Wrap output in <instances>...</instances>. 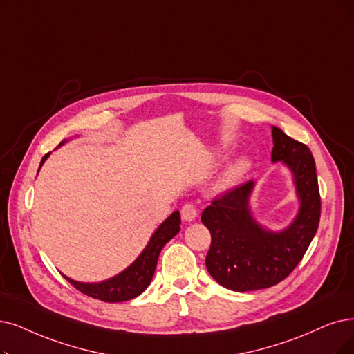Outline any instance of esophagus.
Masks as SVG:
<instances>
[{
    "label": "esophagus",
    "mask_w": 354,
    "mask_h": 354,
    "mask_svg": "<svg viewBox=\"0 0 354 354\" xmlns=\"http://www.w3.org/2000/svg\"><path fill=\"white\" fill-rule=\"evenodd\" d=\"M196 216H197V209H196L194 205L186 203L185 206L181 207V218H183V221L192 222V221L196 219Z\"/></svg>",
    "instance_id": "obj_1"
}]
</instances>
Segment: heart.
Instances as JSON below:
<instances>
[{
    "instance_id": "obj_1",
    "label": "heart",
    "mask_w": 354,
    "mask_h": 354,
    "mask_svg": "<svg viewBox=\"0 0 354 354\" xmlns=\"http://www.w3.org/2000/svg\"><path fill=\"white\" fill-rule=\"evenodd\" d=\"M251 162L247 157H241L235 160L234 162H231L228 167H226L223 171L221 173L218 181H216V189L218 190H223V189H228L235 183L243 178V176L248 171Z\"/></svg>"
}]
</instances>
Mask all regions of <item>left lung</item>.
Wrapping results in <instances>:
<instances>
[{
    "mask_svg": "<svg viewBox=\"0 0 354 354\" xmlns=\"http://www.w3.org/2000/svg\"><path fill=\"white\" fill-rule=\"evenodd\" d=\"M272 135V161L289 167L299 197L295 221L280 232L264 230L248 206L254 181L216 197L202 214V222L212 235L207 272L221 286L235 292L272 288L286 279L318 230L321 197L313 153L276 126Z\"/></svg>",
    "mask_w": 354,
    "mask_h": 354,
    "instance_id": "1",
    "label": "left lung"
}]
</instances>
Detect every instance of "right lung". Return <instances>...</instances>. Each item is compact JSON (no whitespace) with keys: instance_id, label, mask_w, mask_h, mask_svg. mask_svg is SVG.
Here are the masks:
<instances>
[{"instance_id":"1","label":"right lung","mask_w":354,"mask_h":354,"mask_svg":"<svg viewBox=\"0 0 354 354\" xmlns=\"http://www.w3.org/2000/svg\"><path fill=\"white\" fill-rule=\"evenodd\" d=\"M48 157L49 153L41 158L40 165L46 161ZM180 222V214L178 210H176L153 232L148 245L140 252V256L126 270L115 277L100 281V283H81V281H75L66 276L64 277L81 293L91 296L94 299L104 302H123L133 299L149 286L160 252L169 239L178 234Z\"/></svg>"}]
</instances>
